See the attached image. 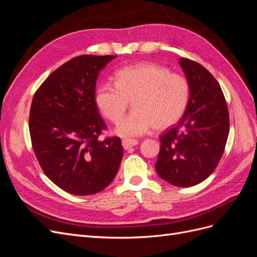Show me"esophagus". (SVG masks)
Listing matches in <instances>:
<instances>
[{"label":"esophagus","mask_w":257,"mask_h":257,"mask_svg":"<svg viewBox=\"0 0 257 257\" xmlns=\"http://www.w3.org/2000/svg\"><path fill=\"white\" fill-rule=\"evenodd\" d=\"M138 141L137 140H129V139H126V140H122L121 141V144H122V147L125 148V150H129L130 147H134L136 145H138Z\"/></svg>","instance_id":"34e87169"}]
</instances>
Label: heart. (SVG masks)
<instances>
[{
    "label": "heart",
    "instance_id": "b5f03b06",
    "mask_svg": "<svg viewBox=\"0 0 257 257\" xmlns=\"http://www.w3.org/2000/svg\"><path fill=\"white\" fill-rule=\"evenodd\" d=\"M114 81L98 85L95 102L104 117L116 123L132 100L135 110L116 129L121 137L143 136L153 127L167 129L181 117L188 104V81L159 65L125 66L115 72Z\"/></svg>",
    "mask_w": 257,
    "mask_h": 257
}]
</instances>
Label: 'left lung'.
<instances>
[{
    "instance_id": "8db88e82",
    "label": "left lung",
    "mask_w": 257,
    "mask_h": 257,
    "mask_svg": "<svg viewBox=\"0 0 257 257\" xmlns=\"http://www.w3.org/2000/svg\"><path fill=\"white\" fill-rule=\"evenodd\" d=\"M190 87L180 121L161 135L155 164L158 175L177 187H192L208 178L224 153L229 132L225 97L218 81L204 66L179 60Z\"/></svg>"
}]
</instances>
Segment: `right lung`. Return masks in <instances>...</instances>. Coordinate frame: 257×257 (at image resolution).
<instances>
[{"mask_svg": "<svg viewBox=\"0 0 257 257\" xmlns=\"http://www.w3.org/2000/svg\"><path fill=\"white\" fill-rule=\"evenodd\" d=\"M116 55H80L49 76L33 97L32 147L46 176L74 195L100 192L116 176L122 158L118 137L106 129L95 102L99 72Z\"/></svg>", "mask_w": 257, "mask_h": 257, "instance_id": "add662e5", "label": "right lung"}]
</instances>
